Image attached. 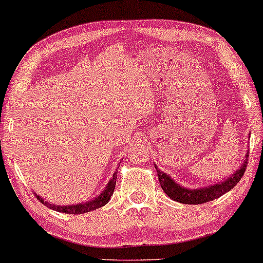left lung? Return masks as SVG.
<instances>
[{"label": "left lung", "mask_w": 263, "mask_h": 263, "mask_svg": "<svg viewBox=\"0 0 263 263\" xmlns=\"http://www.w3.org/2000/svg\"><path fill=\"white\" fill-rule=\"evenodd\" d=\"M248 152L246 156V160L243 161V164L240 165L238 170L235 171V174H232L228 179H224L222 182H219L218 184L208 185L204 188L199 189H186L184 186L177 184L174 181V178H171L170 176H167L165 172L160 171L159 168H157L158 172V179H159L161 189L164 190V193L170 197V199L177 201L179 203H185V204H200L204 202H210L218 197H220L230 192L232 188H235L237 183L240 181V178L243 177L244 172H246L247 165H248Z\"/></svg>", "instance_id": "8db88e82"}]
</instances>
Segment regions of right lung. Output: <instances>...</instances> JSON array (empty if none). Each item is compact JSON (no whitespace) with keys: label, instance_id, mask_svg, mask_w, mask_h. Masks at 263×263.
Here are the masks:
<instances>
[{"label":"right lung","instance_id":"obj_1","mask_svg":"<svg viewBox=\"0 0 263 263\" xmlns=\"http://www.w3.org/2000/svg\"><path fill=\"white\" fill-rule=\"evenodd\" d=\"M116 179H117V171L115 172L112 178L110 179L109 183H107L105 189H104L103 192L96 197V199L88 201V202H84V203L70 204V206H56V204L46 202V201L43 200L41 196H38L37 194H35V196H37V199L41 201L42 203H44V206L51 208V210H53V211L62 212V213H67V214L87 213V212L98 210V208L105 206V204L109 202L110 197L112 196V194H114L115 185H116Z\"/></svg>","mask_w":263,"mask_h":263}]
</instances>
